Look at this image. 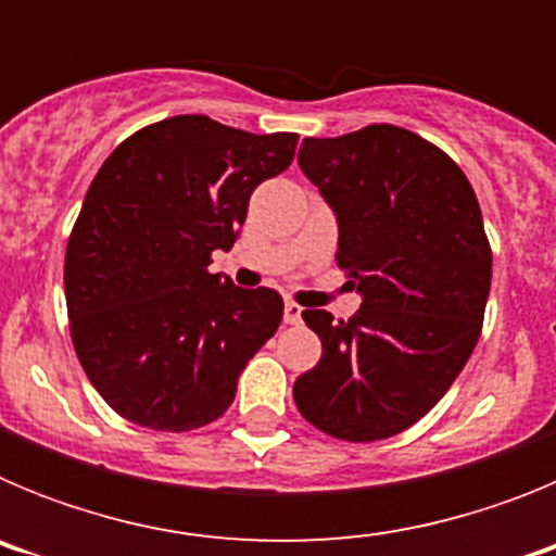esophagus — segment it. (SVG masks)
<instances>
[{
    "mask_svg": "<svg viewBox=\"0 0 556 556\" xmlns=\"http://www.w3.org/2000/svg\"><path fill=\"white\" fill-rule=\"evenodd\" d=\"M303 317V308L298 306L294 301H287L283 303V323H289V326H298Z\"/></svg>",
    "mask_w": 556,
    "mask_h": 556,
    "instance_id": "1",
    "label": "esophagus"
}]
</instances>
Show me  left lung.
<instances>
[{
  "label": "left lung",
  "mask_w": 556,
  "mask_h": 556,
  "mask_svg": "<svg viewBox=\"0 0 556 556\" xmlns=\"http://www.w3.org/2000/svg\"><path fill=\"white\" fill-rule=\"evenodd\" d=\"M298 164L337 214V264L362 308L303 312L323 356L294 404L337 440H387L448 392L479 342L493 278L479 200L451 155L395 125L306 139Z\"/></svg>",
  "instance_id": "obj_1"
}]
</instances>
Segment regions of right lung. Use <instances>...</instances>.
I'll use <instances>...</instances> for the list:
<instances>
[{
  "instance_id": "obj_1",
  "label": "right lung",
  "mask_w": 556,
  "mask_h": 556,
  "mask_svg": "<svg viewBox=\"0 0 556 556\" xmlns=\"http://www.w3.org/2000/svg\"><path fill=\"white\" fill-rule=\"evenodd\" d=\"M298 132L186 113L127 136L91 180L66 244L68 331L94 390L152 431L225 415L236 381L278 331L275 289H239L208 269L230 250L262 180L294 159Z\"/></svg>"
}]
</instances>
